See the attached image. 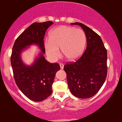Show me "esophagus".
Segmentation results:
<instances>
[{"mask_svg": "<svg viewBox=\"0 0 122 122\" xmlns=\"http://www.w3.org/2000/svg\"><path fill=\"white\" fill-rule=\"evenodd\" d=\"M60 67H61V69H63L64 68V64L62 63L60 64Z\"/></svg>", "mask_w": 122, "mask_h": 122, "instance_id": "esophagus-1", "label": "esophagus"}]
</instances>
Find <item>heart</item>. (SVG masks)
I'll list each match as a JSON object with an SVG mask.
<instances>
[{"mask_svg": "<svg viewBox=\"0 0 122 122\" xmlns=\"http://www.w3.org/2000/svg\"><path fill=\"white\" fill-rule=\"evenodd\" d=\"M49 36L50 39L44 41V47L47 57L52 61L59 58L60 48L63 56L69 61L78 59L85 50L86 36L80 28L62 25L53 29Z\"/></svg>", "mask_w": 122, "mask_h": 122, "instance_id": "obj_1", "label": "heart"}]
</instances>
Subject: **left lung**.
Wrapping results in <instances>:
<instances>
[{"label":"left lung","instance_id":"left-lung-1","mask_svg":"<svg viewBox=\"0 0 122 122\" xmlns=\"http://www.w3.org/2000/svg\"><path fill=\"white\" fill-rule=\"evenodd\" d=\"M87 38V47L77 61L64 65L67 83L72 95L79 98L93 97L101 89L107 73V53L100 36L81 23Z\"/></svg>","mask_w":122,"mask_h":122}]
</instances>
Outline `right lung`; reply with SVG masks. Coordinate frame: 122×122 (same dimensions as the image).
Wrapping results in <instances>:
<instances>
[{"mask_svg":"<svg viewBox=\"0 0 122 122\" xmlns=\"http://www.w3.org/2000/svg\"><path fill=\"white\" fill-rule=\"evenodd\" d=\"M53 23L47 21L31 24L19 36L12 47L11 63L16 84L23 94L32 101H43L51 95L55 74L61 69L59 64L50 63L43 55L46 31ZM33 44L38 45L41 51L34 62L27 66L22 61L21 54Z\"/></svg>","mask_w":122,"mask_h":122,"instance_id":"1","label":"right lung"}]
</instances>
